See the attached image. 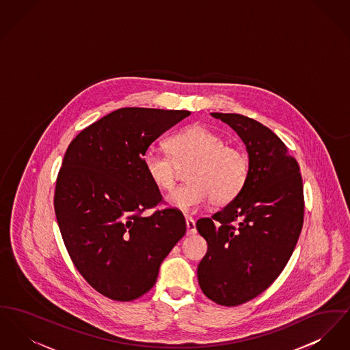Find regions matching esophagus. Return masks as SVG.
I'll return each mask as SVG.
<instances>
[{"label":"esophagus","instance_id":"1","mask_svg":"<svg viewBox=\"0 0 350 350\" xmlns=\"http://www.w3.org/2000/svg\"><path fill=\"white\" fill-rule=\"evenodd\" d=\"M186 222V232H187V235H191V234H196V222L191 219V218H189V217H186L185 219Z\"/></svg>","mask_w":350,"mask_h":350}]
</instances>
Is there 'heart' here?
Returning <instances> with one entry per match:
<instances>
[{
  "label": "heart",
  "instance_id": "b5f03b06",
  "mask_svg": "<svg viewBox=\"0 0 350 350\" xmlns=\"http://www.w3.org/2000/svg\"><path fill=\"white\" fill-rule=\"evenodd\" d=\"M170 156L153 148L145 150L143 167L149 181L159 189H172L177 167L190 164L186 170L185 185L172 190L166 205L193 211L207 201L213 206H225L235 200L246 185L248 160L235 146L207 126L194 124L167 140Z\"/></svg>",
  "mask_w": 350,
  "mask_h": 350
}]
</instances>
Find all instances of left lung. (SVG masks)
Listing matches in <instances>:
<instances>
[{"label": "left lung", "instance_id": "8db88e82", "mask_svg": "<svg viewBox=\"0 0 350 350\" xmlns=\"http://www.w3.org/2000/svg\"><path fill=\"white\" fill-rule=\"evenodd\" d=\"M211 116L246 145L248 176L235 200L197 221L207 242L197 275L210 300L234 307L266 291L286 267L303 227V180L297 161L269 128L238 113Z\"/></svg>", "mask_w": 350, "mask_h": 350}]
</instances>
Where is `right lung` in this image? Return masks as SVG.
<instances>
[{"label": "right lung", "instance_id": "1", "mask_svg": "<svg viewBox=\"0 0 350 350\" xmlns=\"http://www.w3.org/2000/svg\"><path fill=\"white\" fill-rule=\"evenodd\" d=\"M189 111L120 108L91 124L68 145L54 207L63 242L83 278L104 296L131 301L154 286L160 266L185 235L176 208L161 202L143 156Z\"/></svg>", "mask_w": 350, "mask_h": 350}]
</instances>
